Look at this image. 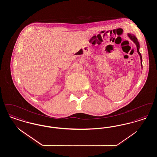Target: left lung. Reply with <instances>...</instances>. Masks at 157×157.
Segmentation results:
<instances>
[{"mask_svg":"<svg viewBox=\"0 0 157 157\" xmlns=\"http://www.w3.org/2000/svg\"><path fill=\"white\" fill-rule=\"evenodd\" d=\"M128 36H129V37L134 42L135 44V45L136 46V49H137V52L138 53V54L140 55V58H141V67H142V56H141V54L140 53V51H139V49H140V44H139V42H138V39H137V38L136 37V36H135L134 35H132V34H131V33H128Z\"/></svg>","mask_w":157,"mask_h":157,"instance_id":"left-lung-1","label":"left lung"}]
</instances>
